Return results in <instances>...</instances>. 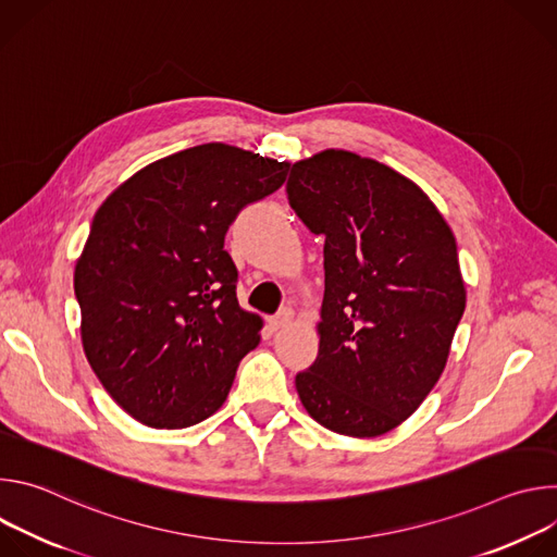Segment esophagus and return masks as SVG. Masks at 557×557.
<instances>
[{"mask_svg": "<svg viewBox=\"0 0 557 557\" xmlns=\"http://www.w3.org/2000/svg\"><path fill=\"white\" fill-rule=\"evenodd\" d=\"M290 322H293V310L290 308H282L277 314L269 317V324H271L273 331H280V329L288 326Z\"/></svg>", "mask_w": 557, "mask_h": 557, "instance_id": "esophagus-1", "label": "esophagus"}]
</instances>
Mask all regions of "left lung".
<instances>
[{"mask_svg":"<svg viewBox=\"0 0 557 557\" xmlns=\"http://www.w3.org/2000/svg\"><path fill=\"white\" fill-rule=\"evenodd\" d=\"M286 194L326 240L320 352L295 376L301 406L337 434L381 436L447 363L465 312L454 233L421 187L344 149L295 163Z\"/></svg>","mask_w":557,"mask_h":557,"instance_id":"left-lung-1","label":"left lung"}]
</instances>
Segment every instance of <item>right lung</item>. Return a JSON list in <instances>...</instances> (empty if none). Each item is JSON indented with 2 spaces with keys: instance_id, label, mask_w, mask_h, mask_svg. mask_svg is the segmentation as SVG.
Wrapping results in <instances>:
<instances>
[{
  "instance_id": "add662e5",
  "label": "right lung",
  "mask_w": 557,
  "mask_h": 557,
  "mask_svg": "<svg viewBox=\"0 0 557 557\" xmlns=\"http://www.w3.org/2000/svg\"><path fill=\"white\" fill-rule=\"evenodd\" d=\"M288 163L224 143L161 158L95 213L74 269L86 357L112 399L149 428L181 430L226 399L262 320L237 304L224 235L277 191Z\"/></svg>"
}]
</instances>
